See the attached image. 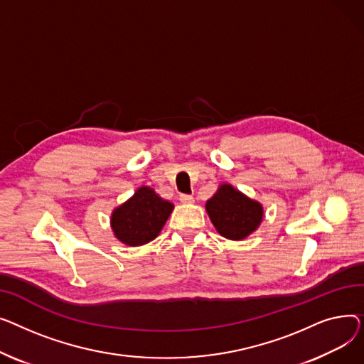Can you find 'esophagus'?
Returning <instances> with one entry per match:
<instances>
[{"label": "esophagus", "instance_id": "esophagus-1", "mask_svg": "<svg viewBox=\"0 0 364 364\" xmlns=\"http://www.w3.org/2000/svg\"><path fill=\"white\" fill-rule=\"evenodd\" d=\"M179 200H181L182 203H185V204H191V203H194V197L189 196V194H181Z\"/></svg>", "mask_w": 364, "mask_h": 364}]
</instances>
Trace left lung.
I'll return each mask as SVG.
<instances>
[{
	"label": "left lung",
	"instance_id": "left-lung-1",
	"mask_svg": "<svg viewBox=\"0 0 364 364\" xmlns=\"http://www.w3.org/2000/svg\"><path fill=\"white\" fill-rule=\"evenodd\" d=\"M208 216L222 237L244 240L259 228L263 219V207L230 185H222L205 204Z\"/></svg>",
	"mask_w": 364,
	"mask_h": 364
}]
</instances>
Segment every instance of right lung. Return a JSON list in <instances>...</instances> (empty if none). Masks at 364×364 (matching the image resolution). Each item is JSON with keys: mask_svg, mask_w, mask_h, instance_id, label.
Returning a JSON list of instances; mask_svg holds the SVG:
<instances>
[{"mask_svg": "<svg viewBox=\"0 0 364 364\" xmlns=\"http://www.w3.org/2000/svg\"><path fill=\"white\" fill-rule=\"evenodd\" d=\"M172 210L173 204L160 198L151 188L142 186L113 211L112 228L123 244L144 245L157 237Z\"/></svg>", "mask_w": 364, "mask_h": 364, "instance_id": "1", "label": "right lung"}]
</instances>
